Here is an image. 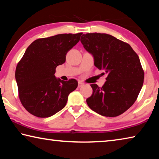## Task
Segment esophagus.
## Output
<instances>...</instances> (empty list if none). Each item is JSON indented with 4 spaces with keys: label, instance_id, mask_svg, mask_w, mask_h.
Returning <instances> with one entry per match:
<instances>
[{
    "label": "esophagus",
    "instance_id": "34e87169",
    "mask_svg": "<svg viewBox=\"0 0 159 159\" xmlns=\"http://www.w3.org/2000/svg\"><path fill=\"white\" fill-rule=\"evenodd\" d=\"M83 85H84V83H82L81 81H79V85H78V87L80 88V87H82Z\"/></svg>",
    "mask_w": 159,
    "mask_h": 159
}]
</instances>
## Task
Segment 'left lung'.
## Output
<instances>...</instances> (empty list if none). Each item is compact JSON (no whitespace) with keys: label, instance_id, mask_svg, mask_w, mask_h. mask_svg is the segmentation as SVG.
I'll use <instances>...</instances> for the list:
<instances>
[{"label":"left lung","instance_id":"8db88e82","mask_svg":"<svg viewBox=\"0 0 159 159\" xmlns=\"http://www.w3.org/2000/svg\"><path fill=\"white\" fill-rule=\"evenodd\" d=\"M80 42L93 56L95 66L107 75L102 87L90 85L88 107L104 116L120 115L134 104L143 85L144 74L138 55L130 45L109 34H83Z\"/></svg>","mask_w":159,"mask_h":159}]
</instances>
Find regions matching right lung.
I'll list each match as a JSON object with an SVG mask.
<instances>
[{
    "label": "right lung",
    "mask_w": 159,
    "mask_h": 159,
    "mask_svg": "<svg viewBox=\"0 0 159 159\" xmlns=\"http://www.w3.org/2000/svg\"><path fill=\"white\" fill-rule=\"evenodd\" d=\"M82 33L57 34L34 41L15 71L19 97L32 115L47 118L65 107L68 96L76 89L75 79L64 81L55 76V69L66 61L68 51L80 41Z\"/></svg>",
    "instance_id": "right-lung-1"
}]
</instances>
